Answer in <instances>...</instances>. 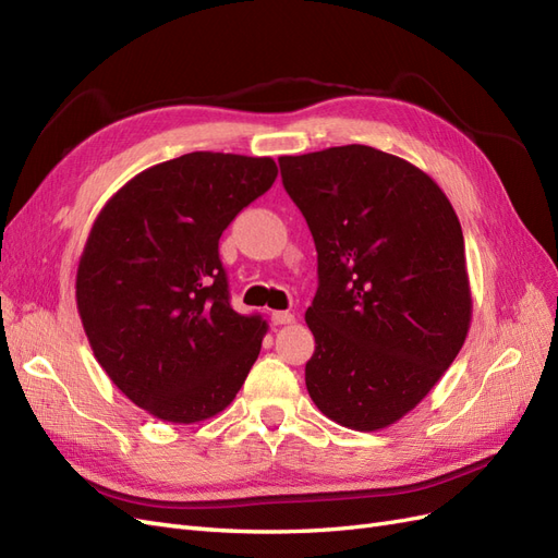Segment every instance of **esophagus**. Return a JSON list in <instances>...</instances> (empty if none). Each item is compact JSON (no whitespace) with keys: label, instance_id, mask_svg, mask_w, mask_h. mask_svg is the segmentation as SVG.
Listing matches in <instances>:
<instances>
[{"label":"esophagus","instance_id":"34e87169","mask_svg":"<svg viewBox=\"0 0 558 558\" xmlns=\"http://www.w3.org/2000/svg\"><path fill=\"white\" fill-rule=\"evenodd\" d=\"M272 324L275 326H286V324H293L295 320V314H291V312H272Z\"/></svg>","mask_w":558,"mask_h":558}]
</instances>
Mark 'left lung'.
Listing matches in <instances>:
<instances>
[{"instance_id": "left-lung-1", "label": "left lung", "mask_w": 558, "mask_h": 558, "mask_svg": "<svg viewBox=\"0 0 558 558\" xmlns=\"http://www.w3.org/2000/svg\"><path fill=\"white\" fill-rule=\"evenodd\" d=\"M318 253L305 381L340 426L379 430L428 396L472 316L463 230L426 172L373 146L281 156Z\"/></svg>"}]
</instances>
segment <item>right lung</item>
<instances>
[{
    "instance_id": "add662e5",
    "label": "right lung",
    "mask_w": 558,
    "mask_h": 558,
    "mask_svg": "<svg viewBox=\"0 0 558 558\" xmlns=\"http://www.w3.org/2000/svg\"><path fill=\"white\" fill-rule=\"evenodd\" d=\"M275 179L272 158L195 150L130 179L95 218L81 324L109 379L156 418L223 412L258 359L267 320L230 307L218 240Z\"/></svg>"
}]
</instances>
